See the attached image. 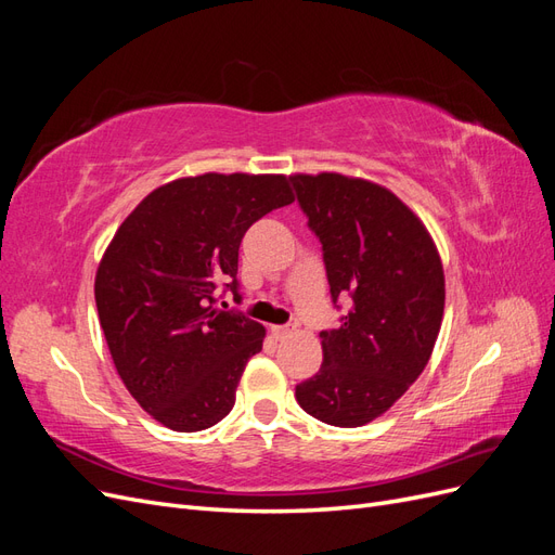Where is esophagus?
<instances>
[{"label": "esophagus", "instance_id": "1", "mask_svg": "<svg viewBox=\"0 0 555 555\" xmlns=\"http://www.w3.org/2000/svg\"><path fill=\"white\" fill-rule=\"evenodd\" d=\"M275 338H287V335L292 333V326H271Z\"/></svg>", "mask_w": 555, "mask_h": 555}]
</instances>
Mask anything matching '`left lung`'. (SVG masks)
Returning <instances> with one entry per match:
<instances>
[{
    "instance_id": "obj_1",
    "label": "left lung",
    "mask_w": 555,
    "mask_h": 555,
    "mask_svg": "<svg viewBox=\"0 0 555 555\" xmlns=\"http://www.w3.org/2000/svg\"><path fill=\"white\" fill-rule=\"evenodd\" d=\"M322 243L340 326L322 331L324 363L296 400L328 426L357 428L424 373L444 314V273L422 220L386 188L340 173L289 178Z\"/></svg>"
}]
</instances>
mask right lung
<instances>
[{
  "label": "right lung",
  "mask_w": 555,
  "mask_h": 555,
  "mask_svg": "<svg viewBox=\"0 0 555 555\" xmlns=\"http://www.w3.org/2000/svg\"><path fill=\"white\" fill-rule=\"evenodd\" d=\"M294 194L284 176L204 173L150 192L117 229L94 300L117 375L166 428L206 430L231 412L263 326L220 310L238 296L245 231Z\"/></svg>",
  "instance_id": "right-lung-1"
}]
</instances>
